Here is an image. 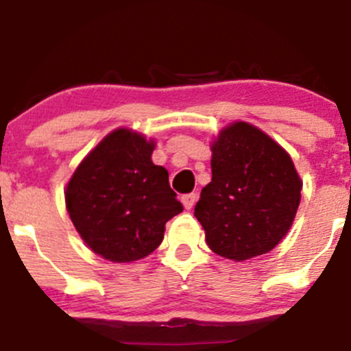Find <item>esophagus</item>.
Masks as SVG:
<instances>
[{
	"label": "esophagus",
	"mask_w": 351,
	"mask_h": 351,
	"mask_svg": "<svg viewBox=\"0 0 351 351\" xmlns=\"http://www.w3.org/2000/svg\"><path fill=\"white\" fill-rule=\"evenodd\" d=\"M196 199H198V195H196V193H189V195L181 196V202H182V205H184L186 210H191L193 206H195Z\"/></svg>",
	"instance_id": "esophagus-1"
}]
</instances>
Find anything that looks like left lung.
Returning <instances> with one entry per match:
<instances>
[{
    "label": "left lung",
    "mask_w": 351,
    "mask_h": 351,
    "mask_svg": "<svg viewBox=\"0 0 351 351\" xmlns=\"http://www.w3.org/2000/svg\"><path fill=\"white\" fill-rule=\"evenodd\" d=\"M210 149L212 181L195 206L208 248L234 262L274 250L302 199L303 182L291 156L243 120L223 128Z\"/></svg>",
    "instance_id": "1"
}]
</instances>
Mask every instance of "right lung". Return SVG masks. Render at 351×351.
<instances>
[{
	"label": "right lung",
	"mask_w": 351,
	"mask_h": 351,
	"mask_svg": "<svg viewBox=\"0 0 351 351\" xmlns=\"http://www.w3.org/2000/svg\"><path fill=\"white\" fill-rule=\"evenodd\" d=\"M155 139L129 128L106 134L65 188L73 228L96 255L115 263L141 260L163 239L167 220L182 212L169 172L152 160Z\"/></svg>",
	"instance_id": "obj_1"
}]
</instances>
